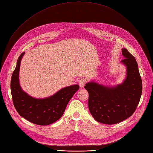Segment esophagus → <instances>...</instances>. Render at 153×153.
Instances as JSON below:
<instances>
[{"label":"esophagus","mask_w":153,"mask_h":153,"mask_svg":"<svg viewBox=\"0 0 153 153\" xmlns=\"http://www.w3.org/2000/svg\"><path fill=\"white\" fill-rule=\"evenodd\" d=\"M86 82H87V79L85 78V77H82L81 79H80V80H79V86H80V88H83L85 84L86 83Z\"/></svg>","instance_id":"34e87169"}]
</instances>
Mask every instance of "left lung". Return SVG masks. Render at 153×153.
<instances>
[{"label":"left lung","instance_id":"left-lung-1","mask_svg":"<svg viewBox=\"0 0 153 153\" xmlns=\"http://www.w3.org/2000/svg\"><path fill=\"white\" fill-rule=\"evenodd\" d=\"M121 61L127 69L124 81L108 88L94 82L84 86L89 93L88 107L96 121L105 124L120 123L132 115L140 101L143 84L136 59L126 49H122Z\"/></svg>","mask_w":153,"mask_h":153}]
</instances>
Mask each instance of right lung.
<instances>
[{"instance_id":"1","label":"right lung","mask_w":153,"mask_h":153,"mask_svg":"<svg viewBox=\"0 0 153 153\" xmlns=\"http://www.w3.org/2000/svg\"><path fill=\"white\" fill-rule=\"evenodd\" d=\"M25 52L18 58L12 73L10 89L13 103L19 115L37 125L45 126L56 122L63 115L70 99L79 90V85L62 88L55 94L45 99H36L24 92L19 84L20 65Z\"/></svg>"}]
</instances>
